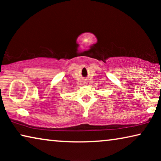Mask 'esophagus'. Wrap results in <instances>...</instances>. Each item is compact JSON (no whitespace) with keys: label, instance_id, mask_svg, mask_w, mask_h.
I'll list each match as a JSON object with an SVG mask.
<instances>
[{"label":"esophagus","instance_id":"esophagus-1","mask_svg":"<svg viewBox=\"0 0 161 161\" xmlns=\"http://www.w3.org/2000/svg\"><path fill=\"white\" fill-rule=\"evenodd\" d=\"M83 84H85V85H86V84H88V83L86 82V81H85L84 83H83Z\"/></svg>","mask_w":161,"mask_h":161}]
</instances>
